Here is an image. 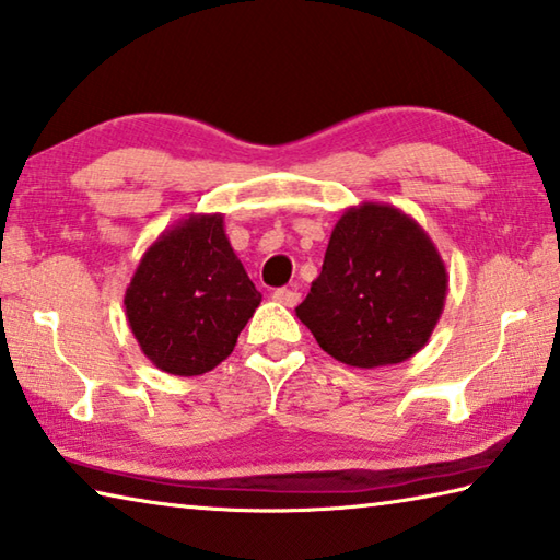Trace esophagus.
<instances>
[{
    "label": "esophagus",
    "instance_id": "1",
    "mask_svg": "<svg viewBox=\"0 0 560 560\" xmlns=\"http://www.w3.org/2000/svg\"><path fill=\"white\" fill-rule=\"evenodd\" d=\"M271 299L277 301V303H281V306L293 308L301 301V293L296 289H277V291L271 293Z\"/></svg>",
    "mask_w": 560,
    "mask_h": 560
}]
</instances>
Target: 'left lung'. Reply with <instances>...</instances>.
<instances>
[{"label": "left lung", "instance_id": "1", "mask_svg": "<svg viewBox=\"0 0 560 560\" xmlns=\"http://www.w3.org/2000/svg\"><path fill=\"white\" fill-rule=\"evenodd\" d=\"M448 271L419 222L360 202L335 222L320 277L296 308L320 348L360 370L413 358L439 323Z\"/></svg>", "mask_w": 560, "mask_h": 560}]
</instances>
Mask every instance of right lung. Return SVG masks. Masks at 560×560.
<instances>
[{
	"mask_svg": "<svg viewBox=\"0 0 560 560\" xmlns=\"http://www.w3.org/2000/svg\"><path fill=\"white\" fill-rule=\"evenodd\" d=\"M259 303L222 212H190L161 232L125 291L141 352L176 377H198L228 360Z\"/></svg>",
	"mask_w": 560,
	"mask_h": 560,
	"instance_id": "right-lung-1",
	"label": "right lung"
}]
</instances>
